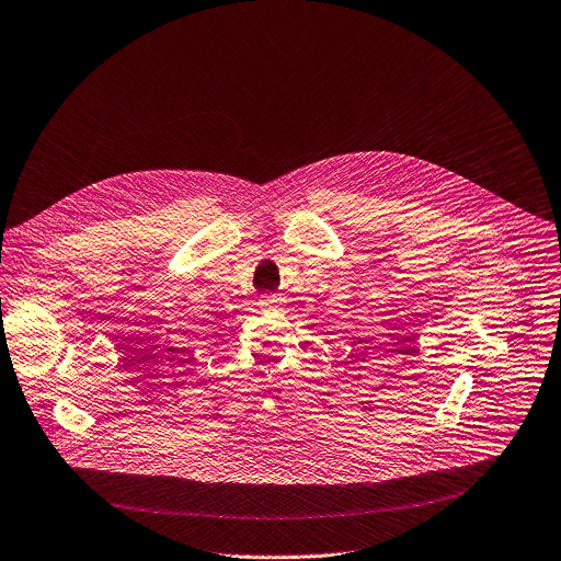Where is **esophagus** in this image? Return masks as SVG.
Instances as JSON below:
<instances>
[{"label":"esophagus","instance_id":"obj_1","mask_svg":"<svg viewBox=\"0 0 561 561\" xmlns=\"http://www.w3.org/2000/svg\"><path fill=\"white\" fill-rule=\"evenodd\" d=\"M279 301H282V299H279V295H268V297H264V299H262V304H260V306H262V308H275Z\"/></svg>","mask_w":561,"mask_h":561}]
</instances>
